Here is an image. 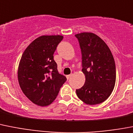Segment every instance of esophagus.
I'll return each mask as SVG.
<instances>
[{
  "instance_id": "obj_1",
  "label": "esophagus",
  "mask_w": 133,
  "mask_h": 133,
  "mask_svg": "<svg viewBox=\"0 0 133 133\" xmlns=\"http://www.w3.org/2000/svg\"><path fill=\"white\" fill-rule=\"evenodd\" d=\"M71 76H72V74L69 75H66V78H67V79H70V78L71 77Z\"/></svg>"
}]
</instances>
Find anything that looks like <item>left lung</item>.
<instances>
[{
	"instance_id": "left-lung-1",
	"label": "left lung",
	"mask_w": 133,
	"mask_h": 133,
	"mask_svg": "<svg viewBox=\"0 0 133 133\" xmlns=\"http://www.w3.org/2000/svg\"><path fill=\"white\" fill-rule=\"evenodd\" d=\"M82 54V71L85 82L76 89L78 97L88 105L100 104L108 98L116 83L114 59L107 44L93 33L77 34Z\"/></svg>"
}]
</instances>
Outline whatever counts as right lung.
Segmentation results:
<instances>
[{
  "mask_svg": "<svg viewBox=\"0 0 133 133\" xmlns=\"http://www.w3.org/2000/svg\"><path fill=\"white\" fill-rule=\"evenodd\" d=\"M62 39L59 35L37 37L25 50L19 62L17 74L21 90L39 106L52 104L66 81L58 71L53 56Z\"/></svg>",
  "mask_w": 133,
  "mask_h": 133,
  "instance_id": "1",
  "label": "right lung"
}]
</instances>
